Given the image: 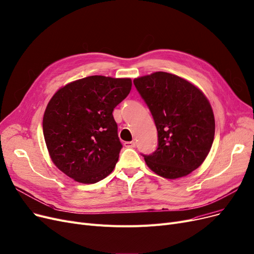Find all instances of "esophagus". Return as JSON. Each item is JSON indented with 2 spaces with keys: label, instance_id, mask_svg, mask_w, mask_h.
Wrapping results in <instances>:
<instances>
[{
  "label": "esophagus",
  "instance_id": "34e87169",
  "mask_svg": "<svg viewBox=\"0 0 254 254\" xmlns=\"http://www.w3.org/2000/svg\"><path fill=\"white\" fill-rule=\"evenodd\" d=\"M125 146L126 147H135L136 146V142L135 141H127L125 142Z\"/></svg>",
  "mask_w": 254,
  "mask_h": 254
}]
</instances>
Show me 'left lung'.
Masks as SVG:
<instances>
[{
  "mask_svg": "<svg viewBox=\"0 0 254 254\" xmlns=\"http://www.w3.org/2000/svg\"><path fill=\"white\" fill-rule=\"evenodd\" d=\"M158 130V148L144 157L154 173L175 180L203 163L215 136L213 109L203 92L179 75L157 71L134 80Z\"/></svg>",
  "mask_w": 254,
  "mask_h": 254,
  "instance_id": "1",
  "label": "left lung"
}]
</instances>
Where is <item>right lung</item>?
<instances>
[{
  "mask_svg": "<svg viewBox=\"0 0 254 254\" xmlns=\"http://www.w3.org/2000/svg\"><path fill=\"white\" fill-rule=\"evenodd\" d=\"M130 88L128 78L91 75L68 83L53 95L42 128L59 170L82 184L97 183L113 171L123 144L112 112Z\"/></svg>",
  "mask_w": 254,
  "mask_h": 254,
  "instance_id": "obj_1",
  "label": "right lung"
}]
</instances>
